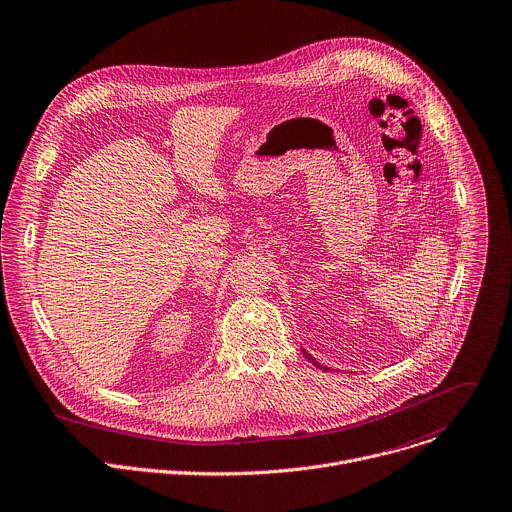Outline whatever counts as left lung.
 Listing matches in <instances>:
<instances>
[{
	"label": "left lung",
	"instance_id": "obj_1",
	"mask_svg": "<svg viewBox=\"0 0 512 512\" xmlns=\"http://www.w3.org/2000/svg\"><path fill=\"white\" fill-rule=\"evenodd\" d=\"M301 352H303V356H305V360H309V362H311V364H313V366H315V368H319V370H329V368H323V366H321V364H319V362H317V360H315V358H311V356H309V354H307V352H305V350H303V348H301Z\"/></svg>",
	"mask_w": 512,
	"mask_h": 512
}]
</instances>
